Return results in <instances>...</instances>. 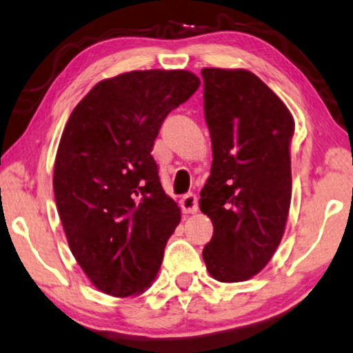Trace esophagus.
Segmentation results:
<instances>
[{"label":"esophagus","mask_w":353,"mask_h":353,"mask_svg":"<svg viewBox=\"0 0 353 353\" xmlns=\"http://www.w3.org/2000/svg\"><path fill=\"white\" fill-rule=\"evenodd\" d=\"M181 206L182 211L185 214H193V212L198 211V198L195 193H187V195L182 196L181 200Z\"/></svg>","instance_id":"obj_1"}]
</instances>
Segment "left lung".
<instances>
[{"mask_svg":"<svg viewBox=\"0 0 353 353\" xmlns=\"http://www.w3.org/2000/svg\"><path fill=\"white\" fill-rule=\"evenodd\" d=\"M201 77L212 166L200 210L214 227L203 259L217 281H245L269 264L285 233L294 120L254 73L203 68Z\"/></svg>","mask_w":353,"mask_h":353,"instance_id":"1","label":"left lung"}]
</instances>
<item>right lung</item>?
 Wrapping results in <instances>:
<instances>
[{
  "mask_svg": "<svg viewBox=\"0 0 353 353\" xmlns=\"http://www.w3.org/2000/svg\"><path fill=\"white\" fill-rule=\"evenodd\" d=\"M200 78L187 70H136L97 83L63 129L54 195L68 246L105 294H141L160 270L181 222L152 157L165 118Z\"/></svg>",
  "mask_w": 353,
  "mask_h": 353,
  "instance_id": "right-lung-1",
  "label": "right lung"
}]
</instances>
